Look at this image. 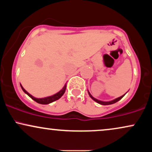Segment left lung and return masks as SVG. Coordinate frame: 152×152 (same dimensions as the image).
<instances>
[{
	"label": "left lung",
	"instance_id": "1",
	"mask_svg": "<svg viewBox=\"0 0 152 152\" xmlns=\"http://www.w3.org/2000/svg\"><path fill=\"white\" fill-rule=\"evenodd\" d=\"M88 94H89V96H90L91 98L92 99H93L94 101H95L96 102L99 103V104H102V105H110V104H114V103H116V102H118V101H119V100H121V99L122 98H123L124 96V95H125V94H125L124 95L118 97V98H117V99H114V100L111 101V102H102V101H99V100H98V99H96L94 98V97L92 96L91 95V94L89 93V92H88Z\"/></svg>",
	"mask_w": 152,
	"mask_h": 152
}]
</instances>
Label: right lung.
<instances>
[{
    "label": "right lung",
    "instance_id": "1",
    "mask_svg": "<svg viewBox=\"0 0 152 152\" xmlns=\"http://www.w3.org/2000/svg\"><path fill=\"white\" fill-rule=\"evenodd\" d=\"M20 86H21L22 90L23 91L25 92V93L27 94L28 96H30L31 98L33 99V100L35 101V102H36L37 103H38V104H50V103H52V102H55V101L58 100V99H60L61 97L64 95V94L65 93L66 88V84H65V86H64V88H63L60 91L58 92V93H56V94H54V95L46 97V98L37 99V98H35V97L33 96L32 95H31L30 94L28 93V92L26 91L25 89H24L23 87L21 85H20Z\"/></svg>",
    "mask_w": 152,
    "mask_h": 152
}]
</instances>
